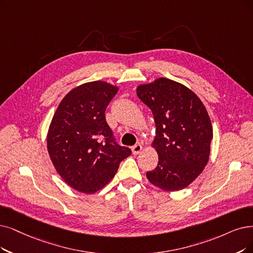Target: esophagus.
I'll use <instances>...</instances> for the list:
<instances>
[{"label": "esophagus", "mask_w": 253, "mask_h": 253, "mask_svg": "<svg viewBox=\"0 0 253 253\" xmlns=\"http://www.w3.org/2000/svg\"><path fill=\"white\" fill-rule=\"evenodd\" d=\"M141 150H142V145H141L140 143H138V144H135V145L132 147V151H133V154H134V155H137V154H139Z\"/></svg>", "instance_id": "1"}]
</instances>
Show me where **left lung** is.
Here are the masks:
<instances>
[{
	"label": "left lung",
	"instance_id": "8db88e82",
	"mask_svg": "<svg viewBox=\"0 0 253 253\" xmlns=\"http://www.w3.org/2000/svg\"><path fill=\"white\" fill-rule=\"evenodd\" d=\"M137 95L156 123L153 145L159 162L146 172L148 180L165 191L186 188L203 172L210 157L213 128L206 107L189 88L166 78L140 85Z\"/></svg>",
	"mask_w": 253,
	"mask_h": 253
}]
</instances>
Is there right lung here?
<instances>
[{
	"label": "right lung",
	"mask_w": 253,
	"mask_h": 253,
	"mask_svg": "<svg viewBox=\"0 0 253 253\" xmlns=\"http://www.w3.org/2000/svg\"><path fill=\"white\" fill-rule=\"evenodd\" d=\"M118 88L102 81L68 92L58 106L47 133V150L66 184L91 194L112 179L132 150L117 144L105 111Z\"/></svg>",
	"instance_id": "add662e5"
}]
</instances>
